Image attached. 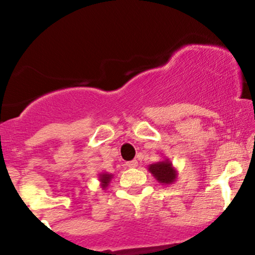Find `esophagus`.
<instances>
[{
	"label": "esophagus",
	"mask_w": 255,
	"mask_h": 255,
	"mask_svg": "<svg viewBox=\"0 0 255 255\" xmlns=\"http://www.w3.org/2000/svg\"><path fill=\"white\" fill-rule=\"evenodd\" d=\"M128 166V168H136L137 166V160L134 159V160H130V162H127V164H126Z\"/></svg>",
	"instance_id": "obj_1"
}]
</instances>
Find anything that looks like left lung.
<instances>
[{"instance_id": "obj_1", "label": "left lung", "mask_w": 255, "mask_h": 255, "mask_svg": "<svg viewBox=\"0 0 255 255\" xmlns=\"http://www.w3.org/2000/svg\"><path fill=\"white\" fill-rule=\"evenodd\" d=\"M147 169L152 176L162 184H171L177 178V170L168 158H163L159 162L148 165Z\"/></svg>"}]
</instances>
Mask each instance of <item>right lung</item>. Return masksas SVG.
<instances>
[{
  "label": "right lung",
  "instance_id": "right-lung-1",
  "mask_svg": "<svg viewBox=\"0 0 255 255\" xmlns=\"http://www.w3.org/2000/svg\"><path fill=\"white\" fill-rule=\"evenodd\" d=\"M113 177L114 175L109 174V172H101V174H98V180L99 182H101V188L103 189V191L108 188V186H109Z\"/></svg>",
  "mask_w": 255,
  "mask_h": 255
}]
</instances>
